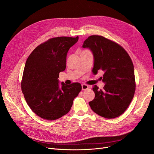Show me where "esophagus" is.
<instances>
[{
    "mask_svg": "<svg viewBox=\"0 0 154 154\" xmlns=\"http://www.w3.org/2000/svg\"><path fill=\"white\" fill-rule=\"evenodd\" d=\"M88 88V86L86 84H82V91H85Z\"/></svg>",
    "mask_w": 154,
    "mask_h": 154,
    "instance_id": "1",
    "label": "esophagus"
}]
</instances>
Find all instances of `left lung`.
<instances>
[{
  "label": "left lung",
  "mask_w": 154,
  "mask_h": 154,
  "mask_svg": "<svg viewBox=\"0 0 154 154\" xmlns=\"http://www.w3.org/2000/svg\"><path fill=\"white\" fill-rule=\"evenodd\" d=\"M94 57L92 72L104 71L103 89L92 88L95 97L89 102L91 109L101 117L117 118L127 110L134 97L136 82L134 65L128 54L121 45L99 35H92L83 44Z\"/></svg>",
  "instance_id": "8db88e82"
}]
</instances>
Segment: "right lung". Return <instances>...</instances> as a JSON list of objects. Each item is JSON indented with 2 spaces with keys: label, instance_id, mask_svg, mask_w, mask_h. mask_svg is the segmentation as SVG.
Instances as JSON below:
<instances>
[{
  "label": "right lung",
  "instance_id": "obj_1",
  "mask_svg": "<svg viewBox=\"0 0 154 154\" xmlns=\"http://www.w3.org/2000/svg\"><path fill=\"white\" fill-rule=\"evenodd\" d=\"M78 36L56 37L41 44L27 58L21 88L30 109L39 117L55 120L67 114L73 100L82 90L79 83L60 87L59 73L66 67L70 48Z\"/></svg>",
  "mask_w": 154,
  "mask_h": 154
}]
</instances>
